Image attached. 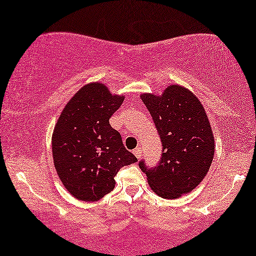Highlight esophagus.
Returning a JSON list of instances; mask_svg holds the SVG:
<instances>
[{"label":"esophagus","instance_id":"34e87169","mask_svg":"<svg viewBox=\"0 0 256 256\" xmlns=\"http://www.w3.org/2000/svg\"><path fill=\"white\" fill-rule=\"evenodd\" d=\"M134 154H135V156L138 158V160H140V158H142V148H137L134 150Z\"/></svg>","mask_w":256,"mask_h":256}]
</instances>
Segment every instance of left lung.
Segmentation results:
<instances>
[{
	"label": "left lung",
	"instance_id": "left-lung-1",
	"mask_svg": "<svg viewBox=\"0 0 256 256\" xmlns=\"http://www.w3.org/2000/svg\"><path fill=\"white\" fill-rule=\"evenodd\" d=\"M162 143L161 161L140 168L152 190L174 200L190 192L204 179L214 156V137L198 98L179 85L166 87L161 96L142 94Z\"/></svg>",
	"mask_w": 256,
	"mask_h": 256
}]
</instances>
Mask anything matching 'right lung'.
<instances>
[{
	"label": "right lung",
	"mask_w": 256,
	"mask_h": 256,
	"mask_svg": "<svg viewBox=\"0 0 256 256\" xmlns=\"http://www.w3.org/2000/svg\"><path fill=\"white\" fill-rule=\"evenodd\" d=\"M124 100L103 84L90 82L72 96L58 116L52 135L54 166L77 200H100L114 188L121 168L137 162L108 122Z\"/></svg>",
	"instance_id": "1"
}]
</instances>
